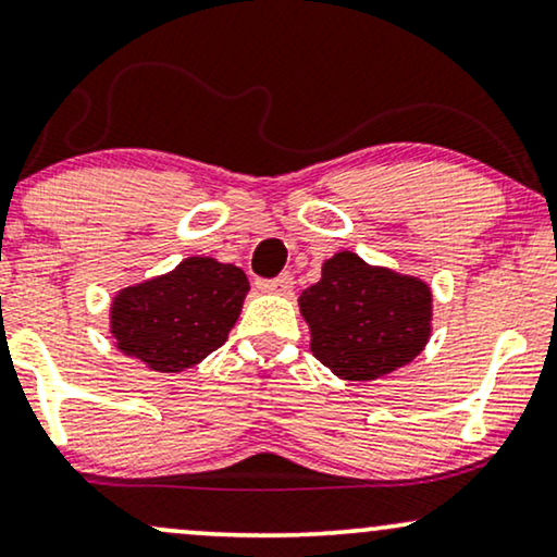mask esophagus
Here are the masks:
<instances>
[{"label": "esophagus", "instance_id": "34e87169", "mask_svg": "<svg viewBox=\"0 0 557 557\" xmlns=\"http://www.w3.org/2000/svg\"><path fill=\"white\" fill-rule=\"evenodd\" d=\"M293 285H295L293 274H280V277L264 280V283H259V290L272 293V295H290Z\"/></svg>", "mask_w": 557, "mask_h": 557}]
</instances>
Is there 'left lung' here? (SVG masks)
<instances>
[{"label": "left lung", "mask_w": 557, "mask_h": 557, "mask_svg": "<svg viewBox=\"0 0 557 557\" xmlns=\"http://www.w3.org/2000/svg\"><path fill=\"white\" fill-rule=\"evenodd\" d=\"M311 351L342 380L370 383L424 351L432 336V287L413 274L339 251L298 298Z\"/></svg>", "instance_id": "8db88e82"}]
</instances>
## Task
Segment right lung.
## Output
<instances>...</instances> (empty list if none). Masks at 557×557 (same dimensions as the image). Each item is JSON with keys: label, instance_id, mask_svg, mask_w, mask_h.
Returning a JSON list of instances; mask_svg holds the SVG:
<instances>
[{"label": "right lung", "instance_id": "obj_1", "mask_svg": "<svg viewBox=\"0 0 557 557\" xmlns=\"http://www.w3.org/2000/svg\"><path fill=\"white\" fill-rule=\"evenodd\" d=\"M249 280L242 267L187 257L172 272L128 285L110 302V334L153 372H182L228 339Z\"/></svg>", "mask_w": 557, "mask_h": 557}]
</instances>
